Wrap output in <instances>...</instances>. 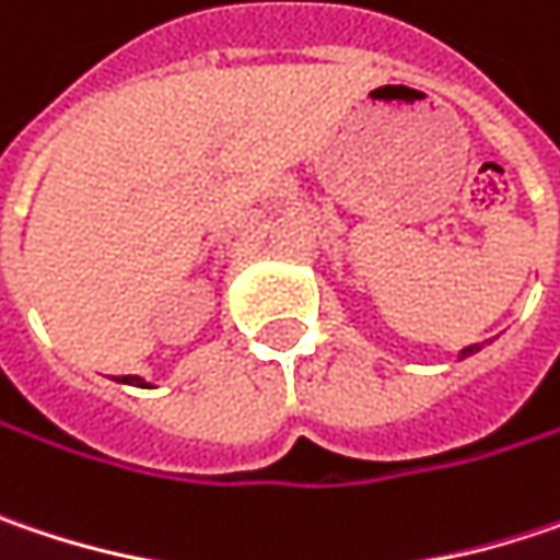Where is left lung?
Returning <instances> with one entry per match:
<instances>
[{
  "mask_svg": "<svg viewBox=\"0 0 560 560\" xmlns=\"http://www.w3.org/2000/svg\"><path fill=\"white\" fill-rule=\"evenodd\" d=\"M475 350H478V347H468V350H465V353H462V357H468V353H475Z\"/></svg>",
  "mask_w": 560,
  "mask_h": 560,
  "instance_id": "obj_1",
  "label": "left lung"
}]
</instances>
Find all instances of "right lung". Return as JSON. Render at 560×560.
<instances>
[{
	"label": "right lung",
	"mask_w": 560,
	"mask_h": 560,
	"mask_svg": "<svg viewBox=\"0 0 560 560\" xmlns=\"http://www.w3.org/2000/svg\"><path fill=\"white\" fill-rule=\"evenodd\" d=\"M120 382H137V385H145V382H142L140 376H120Z\"/></svg>",
	"instance_id": "obj_1"
}]
</instances>
